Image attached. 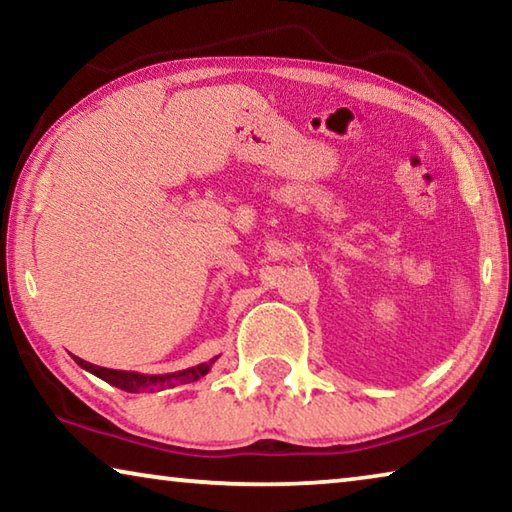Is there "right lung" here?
<instances>
[{"mask_svg": "<svg viewBox=\"0 0 512 512\" xmlns=\"http://www.w3.org/2000/svg\"><path fill=\"white\" fill-rule=\"evenodd\" d=\"M219 359L214 357L205 363H198V366L178 370V372H167V375H142V372L135 370H112V368H101L94 366L90 361H83L81 357H74V361L79 363L83 370L92 372L99 379L108 381L110 386H117L126 393H155V391H167V388H176L180 384H192V381H198L210 372L212 363Z\"/></svg>", "mask_w": 512, "mask_h": 512, "instance_id": "1", "label": "right lung"}]
</instances>
